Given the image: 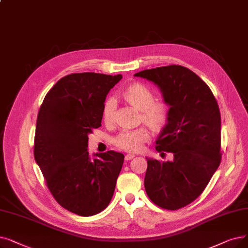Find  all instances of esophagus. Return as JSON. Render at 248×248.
Masks as SVG:
<instances>
[{"label":"esophagus","instance_id":"esophagus-1","mask_svg":"<svg viewBox=\"0 0 248 248\" xmlns=\"http://www.w3.org/2000/svg\"><path fill=\"white\" fill-rule=\"evenodd\" d=\"M135 156H136L135 154H126L124 158H125V160H132L133 158H135Z\"/></svg>","mask_w":248,"mask_h":248}]
</instances>
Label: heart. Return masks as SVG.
I'll use <instances>...</instances> for the list:
<instances>
[{"mask_svg":"<svg viewBox=\"0 0 248 248\" xmlns=\"http://www.w3.org/2000/svg\"><path fill=\"white\" fill-rule=\"evenodd\" d=\"M123 98L141 110L142 120L154 130H162L169 118V106L164 101H154V94L147 86L141 83H133L123 93ZM114 100L106 99L102 107V118L105 124L113 122ZM150 139V131L147 126L135 130H124L113 139V143L118 148L130 152H138Z\"/></svg>","mask_w":248,"mask_h":248,"instance_id":"b5f03b06","label":"heart"}]
</instances>
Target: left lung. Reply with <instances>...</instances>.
Masks as SVG:
<instances>
[{
  "instance_id": "1",
  "label": "left lung",
  "mask_w": 248,
  "mask_h": 248,
  "mask_svg": "<svg viewBox=\"0 0 248 248\" xmlns=\"http://www.w3.org/2000/svg\"><path fill=\"white\" fill-rule=\"evenodd\" d=\"M135 76L157 85L170 106L156 150L173 153L174 158L166 162L147 158L145 189L157 206L178 210L201 196L220 165L219 106L209 86L186 67L171 64Z\"/></svg>"
}]
</instances>
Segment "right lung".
<instances>
[{"label": "right lung", "instance_id": "1", "mask_svg": "<svg viewBox=\"0 0 248 248\" xmlns=\"http://www.w3.org/2000/svg\"><path fill=\"white\" fill-rule=\"evenodd\" d=\"M122 75L75 73L47 92L36 122L34 158L52 197L79 216H93L108 206L124 156L115 151H87L88 135L98 128L102 107Z\"/></svg>", "mask_w": 248, "mask_h": 248}]
</instances>
